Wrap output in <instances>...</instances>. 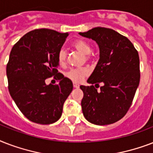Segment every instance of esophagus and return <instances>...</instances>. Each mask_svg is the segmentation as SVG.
<instances>
[{
	"label": "esophagus",
	"mask_w": 153,
	"mask_h": 153,
	"mask_svg": "<svg viewBox=\"0 0 153 153\" xmlns=\"http://www.w3.org/2000/svg\"><path fill=\"white\" fill-rule=\"evenodd\" d=\"M73 87L76 88H78L80 87V85L77 83H73Z\"/></svg>",
	"instance_id": "1"
}]
</instances>
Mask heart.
<instances>
[{
	"mask_svg": "<svg viewBox=\"0 0 153 153\" xmlns=\"http://www.w3.org/2000/svg\"><path fill=\"white\" fill-rule=\"evenodd\" d=\"M73 46L81 53L84 55H86L87 59H90V53L92 52V46L89 42L85 41V40H76L73 42ZM57 60L60 65H64L66 63L67 60V53L64 48H61L59 50L57 53ZM88 74V70L87 68H72L70 70L65 73V76L68 79H70L73 81L79 82L82 80L83 78L86 76Z\"/></svg>",
	"mask_w": 153,
	"mask_h": 153,
	"instance_id": "obj_1",
	"label": "heart"
}]
</instances>
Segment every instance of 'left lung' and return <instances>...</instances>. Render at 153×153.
I'll return each mask as SVG.
<instances>
[{
	"label": "left lung",
	"instance_id": "obj_1",
	"mask_svg": "<svg viewBox=\"0 0 153 153\" xmlns=\"http://www.w3.org/2000/svg\"><path fill=\"white\" fill-rule=\"evenodd\" d=\"M79 34L95 41L100 48V59L88 83L104 84L99 91L93 85L80 86L84 117L97 125L113 124L127 113L139 85L138 52L127 37L111 28L97 27Z\"/></svg>",
	"mask_w": 153,
	"mask_h": 153
}]
</instances>
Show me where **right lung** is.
Listing matches in <instances>:
<instances>
[{"label": "right lung", "mask_w": 153, "mask_h": 153, "mask_svg": "<svg viewBox=\"0 0 153 153\" xmlns=\"http://www.w3.org/2000/svg\"><path fill=\"white\" fill-rule=\"evenodd\" d=\"M68 33L40 28L28 32L13 45L7 64L10 96L29 120L50 125L60 119L73 82L58 73L57 53ZM53 75L57 85H46Z\"/></svg>", "instance_id": "add662e5"}]
</instances>
